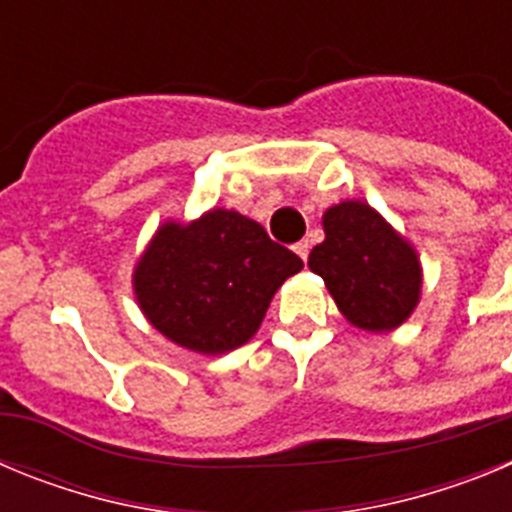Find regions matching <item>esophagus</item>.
<instances>
[{"mask_svg":"<svg viewBox=\"0 0 512 512\" xmlns=\"http://www.w3.org/2000/svg\"><path fill=\"white\" fill-rule=\"evenodd\" d=\"M292 248H295V253H297V256H300L302 261H307V256H310V243L300 241V243H295V246H292Z\"/></svg>","mask_w":512,"mask_h":512,"instance_id":"34e87169","label":"esophagus"}]
</instances>
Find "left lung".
Segmentation results:
<instances>
[{
  "label": "left lung",
  "instance_id": "8db88e82",
  "mask_svg": "<svg viewBox=\"0 0 512 512\" xmlns=\"http://www.w3.org/2000/svg\"><path fill=\"white\" fill-rule=\"evenodd\" d=\"M325 241L310 251V266L351 325L390 333L415 312L423 266L413 243L372 205L346 200L323 212Z\"/></svg>",
  "mask_w": 512,
  "mask_h": 512
}]
</instances>
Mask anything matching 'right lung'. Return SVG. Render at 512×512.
Returning <instances> with one entry per match:
<instances>
[{"mask_svg":"<svg viewBox=\"0 0 512 512\" xmlns=\"http://www.w3.org/2000/svg\"><path fill=\"white\" fill-rule=\"evenodd\" d=\"M302 259L264 225L225 207L158 225L133 269V295L148 323L176 346L220 356L256 336L277 289Z\"/></svg>","mask_w":512,"mask_h":512,"instance_id":"add662e5","label":"right lung"}]
</instances>
